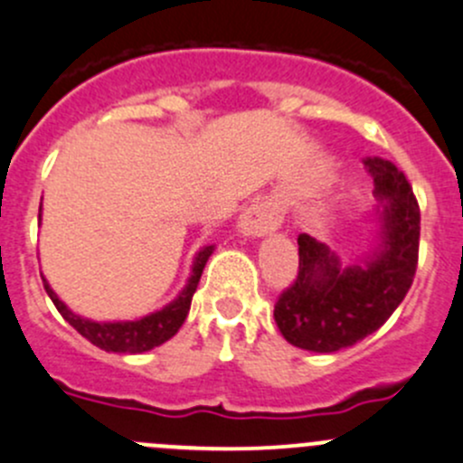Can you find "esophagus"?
I'll return each instance as SVG.
<instances>
[{"label":"esophagus","instance_id":"1","mask_svg":"<svg viewBox=\"0 0 463 463\" xmlns=\"http://www.w3.org/2000/svg\"><path fill=\"white\" fill-rule=\"evenodd\" d=\"M282 223V214L276 203L271 201H253L244 213L240 214L237 228L244 237H264L269 232L278 231Z\"/></svg>","mask_w":463,"mask_h":463}]
</instances>
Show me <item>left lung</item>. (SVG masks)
<instances>
[{
    "instance_id": "8db88e82",
    "label": "left lung",
    "mask_w": 463,
    "mask_h": 463,
    "mask_svg": "<svg viewBox=\"0 0 463 463\" xmlns=\"http://www.w3.org/2000/svg\"><path fill=\"white\" fill-rule=\"evenodd\" d=\"M373 176L371 235L348 264L323 241L298 237V278L273 309L280 335L309 353H336L373 335L410 291L419 262L420 213L405 174L366 160Z\"/></svg>"
}]
</instances>
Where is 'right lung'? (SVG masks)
<instances>
[{"mask_svg": "<svg viewBox=\"0 0 463 463\" xmlns=\"http://www.w3.org/2000/svg\"><path fill=\"white\" fill-rule=\"evenodd\" d=\"M38 222H43V203H40V214ZM214 244L201 246L196 250L194 260H192L190 267V278H187L185 287L176 294V298L169 300L167 305H163L160 309L145 314L140 318H128V321H94V318L80 317V314L71 312L61 298H58L56 291L52 289L47 278L43 276V285L47 289L49 298L53 300L58 312L62 314L67 323L74 327L79 335H83L90 344H94L97 348L106 353H127V355H140V353L151 351L156 345L165 344V341L172 339L181 326L185 323L187 312H190L192 296H194L196 287H199L201 273H203L205 262L213 255Z\"/></svg>", "mask_w": 463, "mask_h": 463, "instance_id": "1", "label": "right lung"}]
</instances>
